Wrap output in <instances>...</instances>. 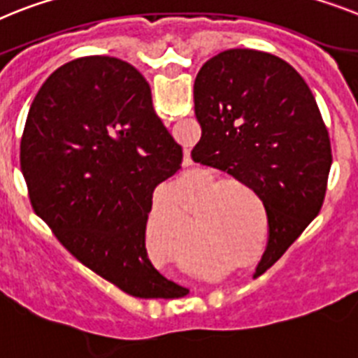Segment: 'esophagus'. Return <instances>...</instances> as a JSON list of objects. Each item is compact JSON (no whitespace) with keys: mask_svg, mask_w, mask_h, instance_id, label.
Masks as SVG:
<instances>
[{"mask_svg":"<svg viewBox=\"0 0 358 358\" xmlns=\"http://www.w3.org/2000/svg\"><path fill=\"white\" fill-rule=\"evenodd\" d=\"M185 163H186V164H190V163H192V157H190V155H188V154L185 155ZM221 297H222V295H221Z\"/></svg>","mask_w":358,"mask_h":358,"instance_id":"esophagus-1","label":"esophagus"}]
</instances>
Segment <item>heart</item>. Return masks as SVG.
<instances>
[{
	"label": "heart",
	"instance_id": "heart-1",
	"mask_svg": "<svg viewBox=\"0 0 358 358\" xmlns=\"http://www.w3.org/2000/svg\"><path fill=\"white\" fill-rule=\"evenodd\" d=\"M219 188L221 182L217 179H210L195 188L190 197L192 210L195 212L201 201L215 194ZM224 194L222 192L210 199L206 210L197 213L195 224L212 253V259L208 261L224 264L234 262L231 268H235L255 252L257 235L255 228L246 222V204L243 199H239V195H227L224 198ZM146 243L159 261L173 264L181 270L194 266V226L173 186H164L155 195L146 224ZM257 257H261V253Z\"/></svg>",
	"mask_w": 358,
	"mask_h": 358
}]
</instances>
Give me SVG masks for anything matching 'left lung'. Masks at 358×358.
I'll return each instance as SVG.
<instances>
[{
  "label": "left lung",
  "mask_w": 358,
  "mask_h": 358,
  "mask_svg": "<svg viewBox=\"0 0 358 358\" xmlns=\"http://www.w3.org/2000/svg\"><path fill=\"white\" fill-rule=\"evenodd\" d=\"M194 101L203 136L192 159L239 179L266 208L270 241L259 277L322 208L333 161L328 130L306 81L268 52L213 56L195 78Z\"/></svg>",
  "instance_id": "1"
}]
</instances>
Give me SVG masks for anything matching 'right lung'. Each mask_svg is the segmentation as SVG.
Returning a JSON list of instances; mask_svg holds the SVG:
<instances>
[{"mask_svg": "<svg viewBox=\"0 0 358 358\" xmlns=\"http://www.w3.org/2000/svg\"><path fill=\"white\" fill-rule=\"evenodd\" d=\"M20 161L34 210L79 262L134 297L176 293L145 237L154 188L181 170L182 150L139 70L88 56L52 72L30 105Z\"/></svg>", "mask_w": 358, "mask_h": 358, "instance_id": "add662e5", "label": "right lung"}]
</instances>
